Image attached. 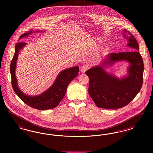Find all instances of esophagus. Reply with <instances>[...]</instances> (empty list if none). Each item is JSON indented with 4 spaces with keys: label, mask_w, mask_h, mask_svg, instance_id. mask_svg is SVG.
Instances as JSON below:
<instances>
[{
    "label": "esophagus",
    "mask_w": 153,
    "mask_h": 153,
    "mask_svg": "<svg viewBox=\"0 0 153 153\" xmlns=\"http://www.w3.org/2000/svg\"><path fill=\"white\" fill-rule=\"evenodd\" d=\"M88 69V67L87 65H84L81 68V72L82 73H84L85 71H87Z\"/></svg>",
    "instance_id": "1"
}]
</instances>
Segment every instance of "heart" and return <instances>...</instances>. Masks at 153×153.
<instances>
[{"label": "heart", "instance_id": "heart-1", "mask_svg": "<svg viewBox=\"0 0 153 153\" xmlns=\"http://www.w3.org/2000/svg\"><path fill=\"white\" fill-rule=\"evenodd\" d=\"M94 42L93 41H92V42L91 43V46H94V45H93V44H94Z\"/></svg>", "mask_w": 153, "mask_h": 153}]
</instances>
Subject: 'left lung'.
Wrapping results in <instances>:
<instances>
[{
	"instance_id": "left-lung-1",
	"label": "left lung",
	"mask_w": 153,
	"mask_h": 153,
	"mask_svg": "<svg viewBox=\"0 0 153 153\" xmlns=\"http://www.w3.org/2000/svg\"><path fill=\"white\" fill-rule=\"evenodd\" d=\"M124 33L126 30H124ZM129 47L136 51L112 53L108 56L102 65H112L114 62L126 60L130 66L127 77L119 80L105 72L102 66H96L85 74L89 79V94L96 105L102 108L117 109L127 105L140 91L143 81V61L139 53V45L136 38L128 32ZM125 36V35H124Z\"/></svg>"
}]
</instances>
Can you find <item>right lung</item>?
I'll use <instances>...</instances> for the list:
<instances>
[{
    "label": "right lung",
    "mask_w": 153,
    "mask_h": 153,
    "mask_svg": "<svg viewBox=\"0 0 153 153\" xmlns=\"http://www.w3.org/2000/svg\"><path fill=\"white\" fill-rule=\"evenodd\" d=\"M31 32L30 31L22 34L20 36V39L23 36L29 35ZM26 44L22 42H19L15 45V51L10 68L13 88L15 94L22 101L32 108L39 110L54 108L58 105L64 98L66 92L68 85L77 76L79 68L78 66H74L62 71L59 74L51 87L41 95L33 97L25 95L17 85V80L15 71L19 51Z\"/></svg>",
    "instance_id": "add662e5"
}]
</instances>
